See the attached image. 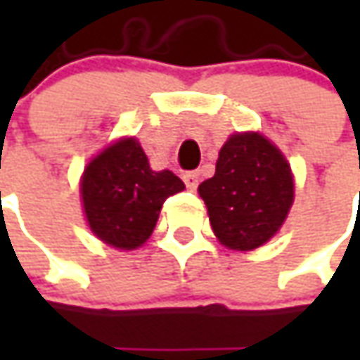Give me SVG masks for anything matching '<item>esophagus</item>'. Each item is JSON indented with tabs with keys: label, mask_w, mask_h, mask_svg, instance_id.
Instances as JSON below:
<instances>
[{
	"label": "esophagus",
	"mask_w": 360,
	"mask_h": 360,
	"mask_svg": "<svg viewBox=\"0 0 360 360\" xmlns=\"http://www.w3.org/2000/svg\"><path fill=\"white\" fill-rule=\"evenodd\" d=\"M198 182H200V172H186L184 174V184H186L188 190H196L198 188Z\"/></svg>",
	"instance_id": "1"
}]
</instances>
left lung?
<instances>
[{"instance_id": "left-lung-1", "label": "left lung", "mask_w": 360, "mask_h": 360, "mask_svg": "<svg viewBox=\"0 0 360 360\" xmlns=\"http://www.w3.org/2000/svg\"><path fill=\"white\" fill-rule=\"evenodd\" d=\"M198 192L218 240L232 250H255L283 226L295 184L278 148L250 131L230 136L214 176Z\"/></svg>"}]
</instances>
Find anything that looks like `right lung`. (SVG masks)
<instances>
[{
    "mask_svg": "<svg viewBox=\"0 0 360 360\" xmlns=\"http://www.w3.org/2000/svg\"><path fill=\"white\" fill-rule=\"evenodd\" d=\"M184 182L170 170L154 172L134 138L120 140L88 164L82 198L88 224L105 244L131 250L156 229L160 208Z\"/></svg>",
    "mask_w": 360,
    "mask_h": 360,
    "instance_id": "right-lung-1",
    "label": "right lung"
}]
</instances>
